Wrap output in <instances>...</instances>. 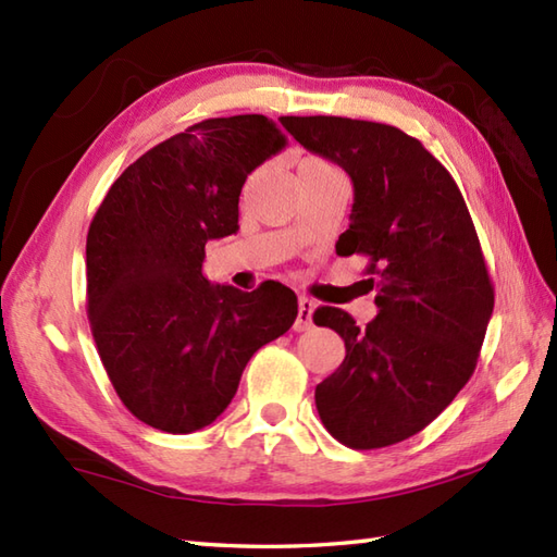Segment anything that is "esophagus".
I'll list each match as a JSON object with an SVG mask.
<instances>
[{
    "label": "esophagus",
    "mask_w": 557,
    "mask_h": 557,
    "mask_svg": "<svg viewBox=\"0 0 557 557\" xmlns=\"http://www.w3.org/2000/svg\"><path fill=\"white\" fill-rule=\"evenodd\" d=\"M313 309H315V304L311 299H306V297L299 299L297 321H294V330H297V333H304V330H311V325H313Z\"/></svg>",
    "instance_id": "esophagus-1"
}]
</instances>
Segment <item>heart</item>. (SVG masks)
<instances>
[{"label": "heart", "instance_id": "heart-1", "mask_svg": "<svg viewBox=\"0 0 557 557\" xmlns=\"http://www.w3.org/2000/svg\"><path fill=\"white\" fill-rule=\"evenodd\" d=\"M301 168H318V170H325V168H330L327 162H323V160H318V158H306L304 162H301Z\"/></svg>", "mask_w": 557, "mask_h": 557}]
</instances>
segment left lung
Here are the masks:
<instances>
[{"instance_id": "left-lung-1", "label": "left lung", "mask_w": 557, "mask_h": 557, "mask_svg": "<svg viewBox=\"0 0 557 557\" xmlns=\"http://www.w3.org/2000/svg\"><path fill=\"white\" fill-rule=\"evenodd\" d=\"M282 124L349 174L351 222L337 253L369 258L377 292L366 327L333 306L313 313L347 349L315 387L318 413L354 449L407 441L467 385L486 337L495 294L474 222L449 172L397 126L347 116Z\"/></svg>"}]
</instances>
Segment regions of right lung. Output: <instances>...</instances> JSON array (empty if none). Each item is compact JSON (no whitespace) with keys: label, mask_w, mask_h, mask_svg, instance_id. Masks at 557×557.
<instances>
[{"label":"right lung","mask_w":557,"mask_h":557,"mask_svg":"<svg viewBox=\"0 0 557 557\" xmlns=\"http://www.w3.org/2000/svg\"><path fill=\"white\" fill-rule=\"evenodd\" d=\"M285 146L263 114L198 122L128 164L90 222L92 339L124 407L152 429L215 421L248 359L297 318L280 282L242 292L203 275L206 244L239 230L246 176Z\"/></svg>","instance_id":"right-lung-1"}]
</instances>
